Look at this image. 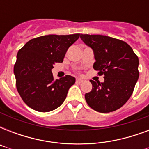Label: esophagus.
Masks as SVG:
<instances>
[{
  "label": "esophagus",
  "mask_w": 149,
  "mask_h": 149,
  "mask_svg": "<svg viewBox=\"0 0 149 149\" xmlns=\"http://www.w3.org/2000/svg\"><path fill=\"white\" fill-rule=\"evenodd\" d=\"M76 81H77V83H78V84H80V83H82V82L84 81V80H83L82 79H79V78H77Z\"/></svg>",
  "instance_id": "obj_1"
}]
</instances>
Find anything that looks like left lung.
Wrapping results in <instances>:
<instances>
[{
    "instance_id": "obj_1",
    "label": "left lung",
    "mask_w": 149,
    "mask_h": 149,
    "mask_svg": "<svg viewBox=\"0 0 149 149\" xmlns=\"http://www.w3.org/2000/svg\"><path fill=\"white\" fill-rule=\"evenodd\" d=\"M93 51V67L104 75L103 83L90 80L92 91L85 94L89 106L100 113L118 110L132 96L139 77L138 56L124 41L101 35H80Z\"/></svg>"
}]
</instances>
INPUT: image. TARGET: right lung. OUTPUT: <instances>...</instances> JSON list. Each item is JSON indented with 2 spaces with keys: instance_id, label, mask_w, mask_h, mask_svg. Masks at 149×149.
<instances>
[{
  "instance_id": "add662e5",
  "label": "right lung",
  "mask_w": 149,
  "mask_h": 149,
  "mask_svg": "<svg viewBox=\"0 0 149 149\" xmlns=\"http://www.w3.org/2000/svg\"><path fill=\"white\" fill-rule=\"evenodd\" d=\"M79 37V34L40 36L18 51L14 67L16 87L29 107L49 112L64 102L76 79L67 75L55 80L52 70L55 63H63L69 47Z\"/></svg>"
}]
</instances>
